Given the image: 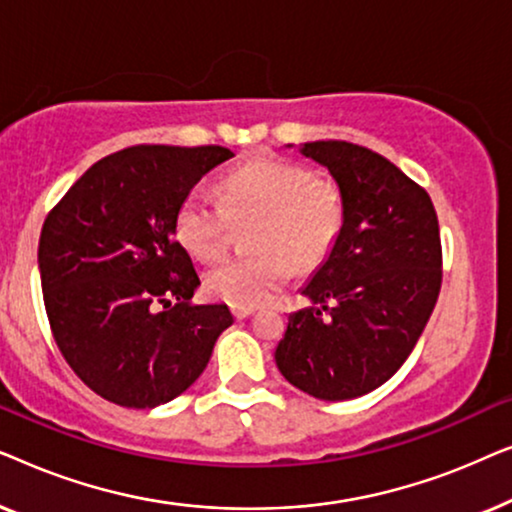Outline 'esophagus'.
I'll return each mask as SVG.
<instances>
[{"instance_id": "34e87169", "label": "esophagus", "mask_w": 512, "mask_h": 512, "mask_svg": "<svg viewBox=\"0 0 512 512\" xmlns=\"http://www.w3.org/2000/svg\"><path fill=\"white\" fill-rule=\"evenodd\" d=\"M230 312H233V317H235L237 321H240V319H247V317H251V314H254L256 310H254V307H240V305H233V310H230Z\"/></svg>"}]
</instances>
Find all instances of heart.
<instances>
[{
    "label": "heart",
    "mask_w": 512,
    "mask_h": 512,
    "mask_svg": "<svg viewBox=\"0 0 512 512\" xmlns=\"http://www.w3.org/2000/svg\"><path fill=\"white\" fill-rule=\"evenodd\" d=\"M254 219V254L223 258L205 275L209 296L230 305L268 303L296 270L321 268L345 230V195L333 179L291 160L251 158L221 179V200L198 188L186 193L174 230L188 254L212 261L226 249L233 223Z\"/></svg>",
    "instance_id": "1"
}]
</instances>
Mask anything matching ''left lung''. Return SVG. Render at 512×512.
Listing matches in <instances>:
<instances>
[{
    "label": "left lung",
    "instance_id": "8db88e82",
    "mask_svg": "<svg viewBox=\"0 0 512 512\" xmlns=\"http://www.w3.org/2000/svg\"><path fill=\"white\" fill-rule=\"evenodd\" d=\"M345 195L338 247L303 293L275 349L279 373L321 401L368 394L403 366L443 282V247L429 193L380 153L328 139L303 144Z\"/></svg>",
    "mask_w": 512,
    "mask_h": 512
}]
</instances>
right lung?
<instances>
[{
  "instance_id": "right-lung-1",
  "label": "right lung",
  "mask_w": 512,
  "mask_h": 512,
  "mask_svg": "<svg viewBox=\"0 0 512 512\" xmlns=\"http://www.w3.org/2000/svg\"><path fill=\"white\" fill-rule=\"evenodd\" d=\"M223 146L139 144L97 160L48 212L39 272L55 345L88 389L123 408L172 401L233 324L193 305L200 277L174 237L186 193L233 158Z\"/></svg>"
}]
</instances>
